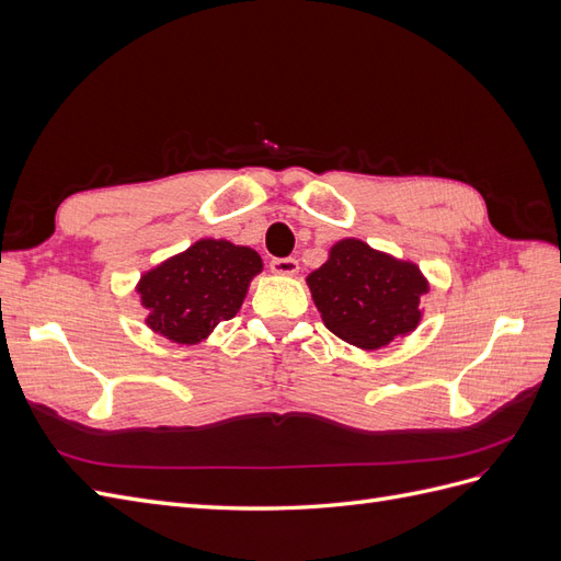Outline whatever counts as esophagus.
I'll return each instance as SVG.
<instances>
[{
    "mask_svg": "<svg viewBox=\"0 0 561 561\" xmlns=\"http://www.w3.org/2000/svg\"><path fill=\"white\" fill-rule=\"evenodd\" d=\"M268 266L278 276H295L299 271V262L295 257H274Z\"/></svg>",
    "mask_w": 561,
    "mask_h": 561,
    "instance_id": "1",
    "label": "esophagus"
}]
</instances>
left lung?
Returning <instances> with one entry per match:
<instances>
[{"label": "left lung", "instance_id": "1", "mask_svg": "<svg viewBox=\"0 0 561 561\" xmlns=\"http://www.w3.org/2000/svg\"><path fill=\"white\" fill-rule=\"evenodd\" d=\"M307 280L328 330L367 351L412 332L421 320L419 297L428 290L414 264L355 239L339 241Z\"/></svg>", "mask_w": 561, "mask_h": 561}]
</instances>
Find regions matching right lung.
Returning a JSON list of instances; mask_svg holds the SVG:
<instances>
[{
    "label": "right lung",
    "mask_w": 561,
    "mask_h": 561,
    "mask_svg": "<svg viewBox=\"0 0 561 561\" xmlns=\"http://www.w3.org/2000/svg\"><path fill=\"white\" fill-rule=\"evenodd\" d=\"M260 254L229 241H198L142 276L138 293L147 325L175 344H196L239 313Z\"/></svg>",
    "instance_id": "add662e5"
}]
</instances>
